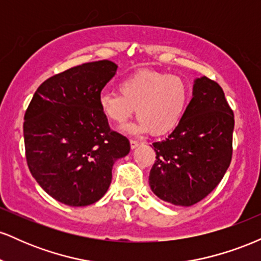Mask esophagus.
Returning <instances> with one entry per match:
<instances>
[{
	"label": "esophagus",
	"instance_id": "1",
	"mask_svg": "<svg viewBox=\"0 0 261 261\" xmlns=\"http://www.w3.org/2000/svg\"><path fill=\"white\" fill-rule=\"evenodd\" d=\"M141 145V142H139V141H136V140H130V146H131V148H136L137 146H140Z\"/></svg>",
	"mask_w": 261,
	"mask_h": 261
}]
</instances>
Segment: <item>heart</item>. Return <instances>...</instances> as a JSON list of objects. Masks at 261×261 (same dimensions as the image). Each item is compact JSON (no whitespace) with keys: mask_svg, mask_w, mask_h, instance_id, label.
<instances>
[{"mask_svg":"<svg viewBox=\"0 0 261 261\" xmlns=\"http://www.w3.org/2000/svg\"><path fill=\"white\" fill-rule=\"evenodd\" d=\"M119 91L101 93V113L114 124H124L136 110L139 120L128 133L162 136L174 131L187 110L190 89L181 77L154 70H140L119 83Z\"/></svg>","mask_w":261,"mask_h":261,"instance_id":"b5f03b06","label":"heart"}]
</instances>
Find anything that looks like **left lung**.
I'll use <instances>...</instances> for the list:
<instances>
[{
	"mask_svg": "<svg viewBox=\"0 0 261 261\" xmlns=\"http://www.w3.org/2000/svg\"><path fill=\"white\" fill-rule=\"evenodd\" d=\"M234 115L218 83L200 77L180 124L152 143L155 162L149 187L163 201L191 206L222 180L232 160Z\"/></svg>",
	"mask_w": 261,
	"mask_h": 261,
	"instance_id": "8db88e82",
	"label": "left lung"
}]
</instances>
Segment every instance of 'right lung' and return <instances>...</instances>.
Segmentation results:
<instances>
[{
	"label": "right lung",
	"instance_id": "right-lung-1",
	"mask_svg": "<svg viewBox=\"0 0 261 261\" xmlns=\"http://www.w3.org/2000/svg\"><path fill=\"white\" fill-rule=\"evenodd\" d=\"M109 60L68 68L41 83L24 115L25 157L38 184L58 201L87 206L104 196L115 161L130 152L110 130L98 99L115 76Z\"/></svg>",
	"mask_w": 261,
	"mask_h": 261
}]
</instances>
